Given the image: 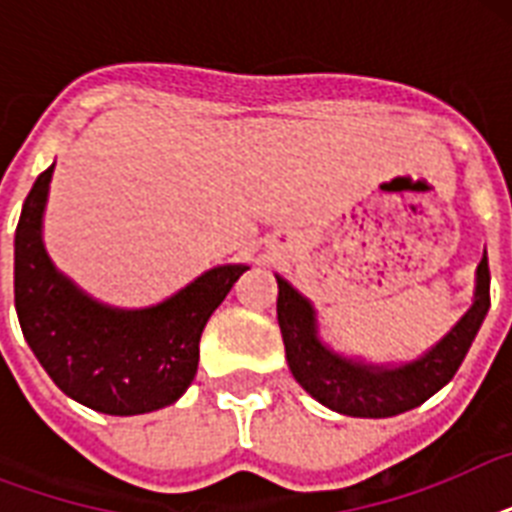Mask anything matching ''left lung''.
Here are the masks:
<instances>
[{
  "label": "left lung",
  "instance_id": "8db88e82",
  "mask_svg": "<svg viewBox=\"0 0 512 512\" xmlns=\"http://www.w3.org/2000/svg\"><path fill=\"white\" fill-rule=\"evenodd\" d=\"M489 279H492L489 260L484 255L476 273V300L460 324L420 361L390 369V366H366L361 361H350L324 348L316 335V316L311 303L281 276H276L279 281L276 313H279L289 369L316 401L348 417H393L409 412L444 388L465 361L492 305Z\"/></svg>",
  "mask_w": 512,
  "mask_h": 512
}]
</instances>
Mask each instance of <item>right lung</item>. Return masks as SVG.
<instances>
[{"instance_id":"1","label":"right lung","mask_w":512,"mask_h":512,"mask_svg":"<svg viewBox=\"0 0 512 512\" xmlns=\"http://www.w3.org/2000/svg\"><path fill=\"white\" fill-rule=\"evenodd\" d=\"M52 167L36 177L15 228V311L23 337L52 382L95 412L127 417L175 404L196 377L204 324L247 265L212 268L146 311L95 303L44 252Z\"/></svg>"}]
</instances>
